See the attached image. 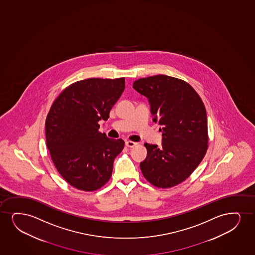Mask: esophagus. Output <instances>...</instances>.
<instances>
[{
	"mask_svg": "<svg viewBox=\"0 0 255 255\" xmlns=\"http://www.w3.org/2000/svg\"><path fill=\"white\" fill-rule=\"evenodd\" d=\"M137 145L136 142L131 141V140H128L126 141V145L128 147H133L134 145Z\"/></svg>",
	"mask_w": 255,
	"mask_h": 255,
	"instance_id": "34e87169",
	"label": "esophagus"
}]
</instances>
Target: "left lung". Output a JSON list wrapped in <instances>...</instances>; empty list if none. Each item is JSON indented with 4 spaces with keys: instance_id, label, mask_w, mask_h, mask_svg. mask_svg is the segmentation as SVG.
Here are the masks:
<instances>
[{
    "instance_id": "left-lung-1",
    "label": "left lung",
    "mask_w": 255,
    "mask_h": 255,
    "mask_svg": "<svg viewBox=\"0 0 255 255\" xmlns=\"http://www.w3.org/2000/svg\"><path fill=\"white\" fill-rule=\"evenodd\" d=\"M132 88L148 99L152 122L161 126V146L144 144L147 155L139 164L142 173L156 187H173L185 180L206 154L204 104L190 84L165 75L140 78Z\"/></svg>"
}]
</instances>
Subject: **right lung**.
<instances>
[{"label": "right lung", "instance_id": "obj_1", "mask_svg": "<svg viewBox=\"0 0 255 255\" xmlns=\"http://www.w3.org/2000/svg\"><path fill=\"white\" fill-rule=\"evenodd\" d=\"M125 89V78H88L65 88L45 120V138L52 162L71 186L84 191L110 180L123 139L99 132Z\"/></svg>", "mask_w": 255, "mask_h": 255}]
</instances>
